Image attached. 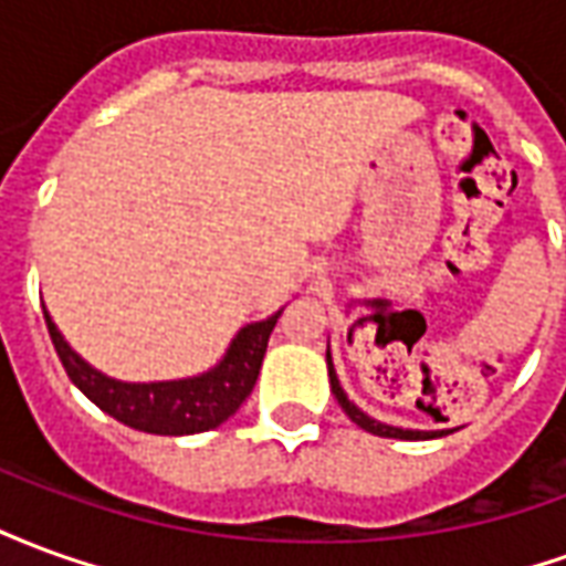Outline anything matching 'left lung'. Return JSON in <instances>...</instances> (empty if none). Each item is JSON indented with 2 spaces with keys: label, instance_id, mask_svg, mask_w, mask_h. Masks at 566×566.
Listing matches in <instances>:
<instances>
[{
  "label": "left lung",
  "instance_id": "8db88e82",
  "mask_svg": "<svg viewBox=\"0 0 566 566\" xmlns=\"http://www.w3.org/2000/svg\"><path fill=\"white\" fill-rule=\"evenodd\" d=\"M327 373H331V391L333 397L339 400V406L345 409V416L352 418L357 427H364L367 433H376V437H391V439H433V437H446L451 430H403V427H391V424H381L376 418H369L367 412H360L352 400H348V394L343 391V385L336 379V369H333V357L327 352Z\"/></svg>",
  "mask_w": 566,
  "mask_h": 566
}]
</instances>
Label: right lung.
<instances>
[{"mask_svg":"<svg viewBox=\"0 0 566 566\" xmlns=\"http://www.w3.org/2000/svg\"><path fill=\"white\" fill-rule=\"evenodd\" d=\"M279 315L282 312L242 327L221 364L197 379L150 381V385H127V381H115L96 373L69 348L48 312H44V321H48V333H51L60 364L87 400L117 418L120 424L136 427L145 433H160V437H185V433H202V430L218 427L245 403L248 394L254 391L266 343Z\"/></svg>","mask_w":566,"mask_h":566,"instance_id":"obj_1","label":"right lung"}]
</instances>
